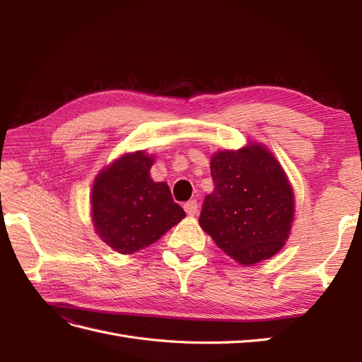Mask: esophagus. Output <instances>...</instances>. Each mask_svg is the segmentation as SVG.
<instances>
[{
  "instance_id": "obj_1",
  "label": "esophagus",
  "mask_w": 362,
  "mask_h": 362,
  "mask_svg": "<svg viewBox=\"0 0 362 362\" xmlns=\"http://www.w3.org/2000/svg\"><path fill=\"white\" fill-rule=\"evenodd\" d=\"M198 208H199V206H198V202H196L194 199L184 204V210H185V213H187L189 216H194L196 213H198Z\"/></svg>"
}]
</instances>
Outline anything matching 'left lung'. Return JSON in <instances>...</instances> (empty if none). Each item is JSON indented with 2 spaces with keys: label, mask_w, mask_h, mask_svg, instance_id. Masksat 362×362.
Returning <instances> with one entry per match:
<instances>
[{
  "label": "left lung",
  "mask_w": 362,
  "mask_h": 362,
  "mask_svg": "<svg viewBox=\"0 0 362 362\" xmlns=\"http://www.w3.org/2000/svg\"><path fill=\"white\" fill-rule=\"evenodd\" d=\"M214 190L199 225L242 266L273 257L286 245L294 217L293 189L278 160L258 144L211 157Z\"/></svg>",
  "instance_id": "obj_1"
}]
</instances>
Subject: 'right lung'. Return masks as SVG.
Wrapping results in <instances>:
<instances>
[{"label":"right lung","instance_id":"obj_1","mask_svg":"<svg viewBox=\"0 0 362 362\" xmlns=\"http://www.w3.org/2000/svg\"><path fill=\"white\" fill-rule=\"evenodd\" d=\"M154 158L141 151L125 154L98 175L92 187L96 234L119 254L129 255L168 233L185 217L166 182H154Z\"/></svg>","mask_w":362,"mask_h":362}]
</instances>
